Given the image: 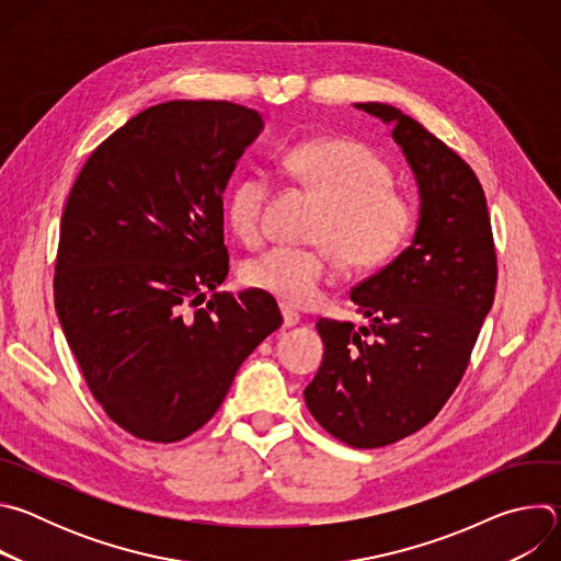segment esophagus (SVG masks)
Returning <instances> with one entry per match:
<instances>
[{
    "label": "esophagus",
    "instance_id": "1",
    "mask_svg": "<svg viewBox=\"0 0 561 561\" xmlns=\"http://www.w3.org/2000/svg\"><path fill=\"white\" fill-rule=\"evenodd\" d=\"M282 317H284V329H293L299 324V312L288 306H282Z\"/></svg>",
    "mask_w": 561,
    "mask_h": 561
}]
</instances>
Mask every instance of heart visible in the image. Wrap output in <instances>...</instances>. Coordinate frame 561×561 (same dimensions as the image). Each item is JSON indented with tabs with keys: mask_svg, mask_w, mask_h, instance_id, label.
Returning <instances> with one entry per match:
<instances>
[{
	"mask_svg": "<svg viewBox=\"0 0 561 561\" xmlns=\"http://www.w3.org/2000/svg\"><path fill=\"white\" fill-rule=\"evenodd\" d=\"M284 171L327 204L312 230L317 249H271L242 268L244 284L286 306L306 308L322 297L335 257L355 273L386 266L404 251L415 228V204L392 188V171L368 146L353 139H306L284 152ZM271 180L262 171L239 175L224 213L244 244L262 239V213Z\"/></svg>",
	"mask_w": 561,
	"mask_h": 561,
	"instance_id": "1",
	"label": "heart"
}]
</instances>
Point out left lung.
Returning a JSON list of instances; mask_svg holds the SVG:
<instances>
[{
  "instance_id": "8db88e82",
  "label": "left lung",
  "mask_w": 561,
  "mask_h": 561,
  "mask_svg": "<svg viewBox=\"0 0 561 561\" xmlns=\"http://www.w3.org/2000/svg\"><path fill=\"white\" fill-rule=\"evenodd\" d=\"M355 108L392 126L420 188L409 249L351 290L368 319H319L324 359L304 399L353 448H379L426 426L457 388L495 299L497 257L486 195L472 169L399 108Z\"/></svg>"
}]
</instances>
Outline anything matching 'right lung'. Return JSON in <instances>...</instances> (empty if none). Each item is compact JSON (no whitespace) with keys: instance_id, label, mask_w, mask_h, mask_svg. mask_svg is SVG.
Masks as SVG:
<instances>
[{"instance_id":"1","label":"right lung","mask_w":561,"mask_h":561,"mask_svg":"<svg viewBox=\"0 0 561 561\" xmlns=\"http://www.w3.org/2000/svg\"><path fill=\"white\" fill-rule=\"evenodd\" d=\"M262 128L232 102L150 106L93 150L68 195L55 310L93 397L139 439L202 428L282 327L268 293H217L224 191Z\"/></svg>"}]
</instances>
